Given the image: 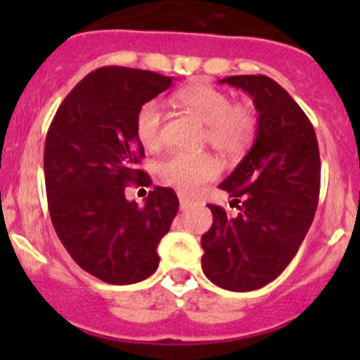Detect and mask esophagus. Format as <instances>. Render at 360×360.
<instances>
[{
	"mask_svg": "<svg viewBox=\"0 0 360 360\" xmlns=\"http://www.w3.org/2000/svg\"><path fill=\"white\" fill-rule=\"evenodd\" d=\"M191 205V200H190V198H188L186 197V195H183V193H181L179 195V207H181V209H188V207H190Z\"/></svg>",
	"mask_w": 360,
	"mask_h": 360,
	"instance_id": "esophagus-1",
	"label": "esophagus"
}]
</instances>
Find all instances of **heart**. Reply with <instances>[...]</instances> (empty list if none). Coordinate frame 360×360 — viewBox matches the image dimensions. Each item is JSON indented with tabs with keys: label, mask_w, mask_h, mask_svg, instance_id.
Wrapping results in <instances>:
<instances>
[{
	"label": "heart",
	"mask_w": 360,
	"mask_h": 360,
	"mask_svg": "<svg viewBox=\"0 0 360 360\" xmlns=\"http://www.w3.org/2000/svg\"><path fill=\"white\" fill-rule=\"evenodd\" d=\"M179 103L207 125L205 143L230 158L248 153L256 141L257 116L248 103H233L224 90L209 83H195L177 94ZM165 112L158 101H148L136 115V136L148 151L163 144ZM221 172V163L209 153H174L158 165L163 183L183 193H197Z\"/></svg>",
	"instance_id": "1"
}]
</instances>
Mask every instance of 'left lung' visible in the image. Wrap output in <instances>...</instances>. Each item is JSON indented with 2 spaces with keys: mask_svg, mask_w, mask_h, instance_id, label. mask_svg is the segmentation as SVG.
<instances>
[{
  "mask_svg": "<svg viewBox=\"0 0 360 360\" xmlns=\"http://www.w3.org/2000/svg\"><path fill=\"white\" fill-rule=\"evenodd\" d=\"M221 83L248 92L259 115L252 148L219 184L238 214L209 205L202 270L212 284L245 292L275 281L296 256L319 203L321 157L314 125L275 79L240 75Z\"/></svg>",
  "mask_w": 360,
  "mask_h": 360,
  "instance_id": "8db88e82",
  "label": "left lung"
}]
</instances>
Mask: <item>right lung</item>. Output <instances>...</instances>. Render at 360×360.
I'll return each instance as SVG.
<instances>
[{
  "mask_svg": "<svg viewBox=\"0 0 360 360\" xmlns=\"http://www.w3.org/2000/svg\"><path fill=\"white\" fill-rule=\"evenodd\" d=\"M172 78L108 66L89 72L57 110L45 141V186L57 237L79 268L108 284H136L155 274L157 248L179 200L155 186L144 205L125 198L127 184L150 186L137 169L144 148L136 115Z\"/></svg>",
  "mask_w": 360,
  "mask_h": 360,
  "instance_id": "obj_1",
  "label": "right lung"
}]
</instances>
